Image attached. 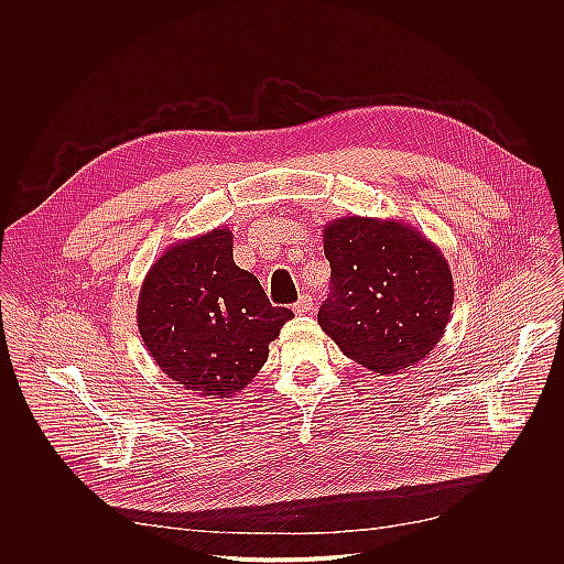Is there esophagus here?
Wrapping results in <instances>:
<instances>
[{
	"instance_id": "esophagus-1",
	"label": "esophagus",
	"mask_w": 564,
	"mask_h": 564,
	"mask_svg": "<svg viewBox=\"0 0 564 564\" xmlns=\"http://www.w3.org/2000/svg\"><path fill=\"white\" fill-rule=\"evenodd\" d=\"M312 307H314L312 296H310V294H303V296L294 303V314H307V312H312Z\"/></svg>"
}]
</instances>
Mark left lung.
<instances>
[{
	"mask_svg": "<svg viewBox=\"0 0 564 564\" xmlns=\"http://www.w3.org/2000/svg\"><path fill=\"white\" fill-rule=\"evenodd\" d=\"M332 294L318 325L373 373L431 356L451 321L455 285L442 250L402 219L338 217L323 230Z\"/></svg>",
	"mask_w": 564,
	"mask_h": 564,
	"instance_id": "left-lung-1",
	"label": "left lung"
}]
</instances>
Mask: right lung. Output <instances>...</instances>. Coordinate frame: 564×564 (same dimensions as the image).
I'll use <instances>...</instances> for the list:
<instances>
[{"label": "right lung", "mask_w": 564, "mask_h": 564, "mask_svg": "<svg viewBox=\"0 0 564 564\" xmlns=\"http://www.w3.org/2000/svg\"><path fill=\"white\" fill-rule=\"evenodd\" d=\"M135 314L155 365L186 391L215 398L246 389L294 318L235 265L226 226L171 243L142 281Z\"/></svg>", "instance_id": "add662e5"}]
</instances>
